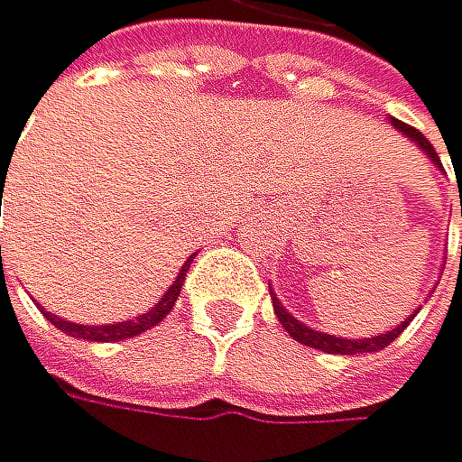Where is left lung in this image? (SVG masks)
<instances>
[{
    "mask_svg": "<svg viewBox=\"0 0 462 462\" xmlns=\"http://www.w3.org/2000/svg\"><path fill=\"white\" fill-rule=\"evenodd\" d=\"M389 125L398 130L401 135H406L411 144H418L420 147V152L426 155V159L435 164L438 170H443V164H440V159H438V152H435V147L429 144V138L423 135V133H418L414 127H409V125H403V122H398V118H389ZM460 216H462V192H460ZM431 295V292H429ZM270 298H273V310H275V315H278V320H281V327L287 329L298 344H303V346H312V349H320V352H329V355H364V352H377V349H383V346H389L394 337H398L406 327H409V320L420 312V307L414 310L409 318H403L398 327L394 329H389V332H383V335H372V337H337V335H327V332H320V329H315V327H307L303 320H298L292 312H287L283 310V303H281V298L273 292V287H270Z\"/></svg>",
    "mask_w": 462,
    "mask_h": 462,
    "instance_id": "left-lung-1",
    "label": "left lung"
}]
</instances>
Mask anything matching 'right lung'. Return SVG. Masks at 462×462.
I'll return each instance as SVG.
<instances>
[{"mask_svg":"<svg viewBox=\"0 0 462 462\" xmlns=\"http://www.w3.org/2000/svg\"><path fill=\"white\" fill-rule=\"evenodd\" d=\"M189 261H184V266L179 270V275H175V281L167 287V292L155 300V307L147 310L144 315H138V318H130V320H116V324H98V327H90V324H73V320H64V318H56L53 312L48 310H42L44 318L51 320V324L56 329H61L64 335H70V337H81V340H125V337H135V335H142L147 329H152L155 324H162V320L172 312L175 307V300H179L181 295V287H184V275L189 270ZM0 266H2V246H0Z\"/></svg>","mask_w":462,"mask_h":462,"instance_id":"obj_1","label":"right lung"}]
</instances>
